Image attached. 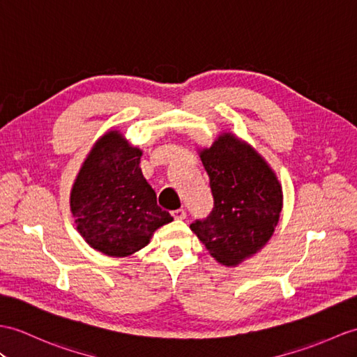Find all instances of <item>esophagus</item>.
<instances>
[{
  "label": "esophagus",
  "mask_w": 357,
  "mask_h": 357,
  "mask_svg": "<svg viewBox=\"0 0 357 357\" xmlns=\"http://www.w3.org/2000/svg\"><path fill=\"white\" fill-rule=\"evenodd\" d=\"M172 216H174V220L181 221V220L186 218V212L183 211V208H177V211L172 212Z\"/></svg>",
  "instance_id": "obj_1"
}]
</instances>
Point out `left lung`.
<instances>
[{"label":"left lung","instance_id":"left-lung-1","mask_svg":"<svg viewBox=\"0 0 357 357\" xmlns=\"http://www.w3.org/2000/svg\"><path fill=\"white\" fill-rule=\"evenodd\" d=\"M211 178L215 207L207 220L190 224L216 262L236 266L271 239L283 207L274 169L248 142L222 132L198 149Z\"/></svg>","mask_w":357,"mask_h":357}]
</instances>
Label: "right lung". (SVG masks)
<instances>
[{
    "mask_svg": "<svg viewBox=\"0 0 357 357\" xmlns=\"http://www.w3.org/2000/svg\"><path fill=\"white\" fill-rule=\"evenodd\" d=\"M141 158V149L110 128L92 145L69 195L77 231L91 248L110 257L135 255L172 221L142 176Z\"/></svg>",
    "mask_w": 357,
    "mask_h": 357,
    "instance_id": "right-lung-1",
    "label": "right lung"
}]
</instances>
